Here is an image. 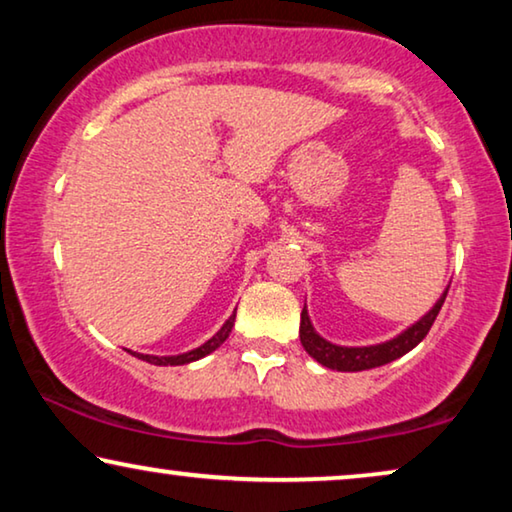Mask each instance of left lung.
Wrapping results in <instances>:
<instances>
[{"instance_id": "8db88e82", "label": "left lung", "mask_w": 512, "mask_h": 512, "mask_svg": "<svg viewBox=\"0 0 512 512\" xmlns=\"http://www.w3.org/2000/svg\"><path fill=\"white\" fill-rule=\"evenodd\" d=\"M447 291H450V286H447L438 303L433 305L431 310L417 321V324H412L408 331L396 335L394 340L382 342V345H373V347H340L324 340L312 328V321L307 317V310L303 307V312H300V342H303L305 352L310 354L312 359H317L321 366L340 370V373H359V370L384 366V363L396 361L398 356L408 354L412 347H417L419 342L426 338V333L431 331L433 321L438 317L440 307L445 303Z\"/></svg>"}]
</instances>
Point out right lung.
Segmentation results:
<instances>
[{
	"instance_id": "1",
	"label": "right lung",
	"mask_w": 512,
	"mask_h": 512,
	"mask_svg": "<svg viewBox=\"0 0 512 512\" xmlns=\"http://www.w3.org/2000/svg\"><path fill=\"white\" fill-rule=\"evenodd\" d=\"M233 324H235V314L230 317L226 324L221 326V331L214 335L212 340H207L205 345H200L198 349H191V352L186 354H177V356H151V354H135L137 359H142L146 363H153V366H184V363H191V361H198L202 356H207L209 352H214L216 347H221L226 338L233 331Z\"/></svg>"
}]
</instances>
